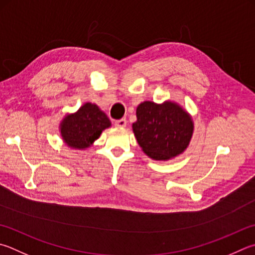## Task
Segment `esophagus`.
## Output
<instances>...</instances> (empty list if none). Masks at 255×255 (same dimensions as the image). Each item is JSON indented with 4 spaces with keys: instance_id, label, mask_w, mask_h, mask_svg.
Masks as SVG:
<instances>
[{
    "instance_id": "1",
    "label": "esophagus",
    "mask_w": 255,
    "mask_h": 255,
    "mask_svg": "<svg viewBox=\"0 0 255 255\" xmlns=\"http://www.w3.org/2000/svg\"><path fill=\"white\" fill-rule=\"evenodd\" d=\"M127 125V120L123 118V119H119V120H116L115 122V126L118 127V128H125Z\"/></svg>"
}]
</instances>
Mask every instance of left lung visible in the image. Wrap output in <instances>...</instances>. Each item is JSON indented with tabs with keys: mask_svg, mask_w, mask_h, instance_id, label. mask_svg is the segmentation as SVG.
I'll use <instances>...</instances> for the list:
<instances>
[{
	"mask_svg": "<svg viewBox=\"0 0 255 255\" xmlns=\"http://www.w3.org/2000/svg\"><path fill=\"white\" fill-rule=\"evenodd\" d=\"M132 131L141 150L154 160H169L187 149L194 122L186 109L173 100L143 101L136 109Z\"/></svg>",
	"mask_w": 255,
	"mask_h": 255,
	"instance_id": "left-lung-1",
	"label": "left lung"
}]
</instances>
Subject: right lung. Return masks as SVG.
I'll return each instance as SVG.
<instances>
[{
	"label": "right lung",
	"instance_id": "add662e5",
	"mask_svg": "<svg viewBox=\"0 0 255 255\" xmlns=\"http://www.w3.org/2000/svg\"><path fill=\"white\" fill-rule=\"evenodd\" d=\"M112 127V122L99 106L83 104L76 113L66 114L59 125L60 136L66 146L85 150L91 147L105 129Z\"/></svg>",
	"mask_w": 255,
	"mask_h": 255
}]
</instances>
